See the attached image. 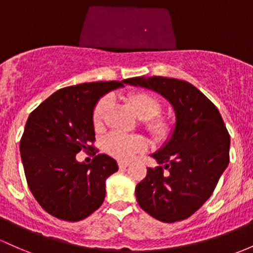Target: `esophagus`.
<instances>
[{
    "label": "esophagus",
    "mask_w": 253,
    "mask_h": 253,
    "mask_svg": "<svg viewBox=\"0 0 253 253\" xmlns=\"http://www.w3.org/2000/svg\"><path fill=\"white\" fill-rule=\"evenodd\" d=\"M118 165H119V168H120V169H124V168L128 167L129 163H128V162H126V161H119Z\"/></svg>",
    "instance_id": "34e87169"
}]
</instances>
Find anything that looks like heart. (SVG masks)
Returning <instances> with one entry per match:
<instances>
[{
    "instance_id": "heart-1",
    "label": "heart",
    "mask_w": 253,
    "mask_h": 253,
    "mask_svg": "<svg viewBox=\"0 0 253 253\" xmlns=\"http://www.w3.org/2000/svg\"><path fill=\"white\" fill-rule=\"evenodd\" d=\"M132 112L143 120L145 129L152 139L163 140L170 133V122L165 116L157 115L161 110V103L156 96L146 91L129 93L126 98ZM110 104L109 97H103L97 102L92 112L95 127H99L104 114ZM146 148L145 138L141 135H124L120 133H110L104 140V150L110 156L118 160H128L137 152Z\"/></svg>"
}]
</instances>
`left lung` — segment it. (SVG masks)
I'll list each match as a JSON object with an SVG mask.
<instances>
[{"label":"left lung","mask_w":253,"mask_h":253,"mask_svg":"<svg viewBox=\"0 0 253 253\" xmlns=\"http://www.w3.org/2000/svg\"><path fill=\"white\" fill-rule=\"evenodd\" d=\"M126 84L156 91L173 105L170 139L151 156L158 167L135 187L141 209L158 221L190 217L211 196L229 163L230 138L215 104L196 86L166 77H135ZM163 169L169 171L166 174Z\"/></svg>","instance_id":"left-lung-1"}]
</instances>
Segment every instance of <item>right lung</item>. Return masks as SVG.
<instances>
[{
	"mask_svg": "<svg viewBox=\"0 0 253 253\" xmlns=\"http://www.w3.org/2000/svg\"><path fill=\"white\" fill-rule=\"evenodd\" d=\"M127 80L60 88L30 114L20 140L25 176L36 201L54 217L84 220L103 203L105 180L118 171V163L99 154L85 165L75 155L82 149L98 151L92 145L93 108Z\"/></svg>",
	"mask_w": 253,
	"mask_h": 253,
	"instance_id": "add662e5",
	"label": "right lung"
}]
</instances>
